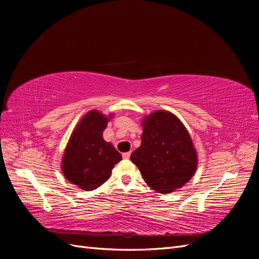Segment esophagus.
Wrapping results in <instances>:
<instances>
[{
  "label": "esophagus",
  "instance_id": "esophagus-1",
  "mask_svg": "<svg viewBox=\"0 0 259 259\" xmlns=\"http://www.w3.org/2000/svg\"><path fill=\"white\" fill-rule=\"evenodd\" d=\"M122 156H123V159H130V156H131V151H128V152H124V153L122 154Z\"/></svg>",
  "mask_w": 259,
  "mask_h": 259
}]
</instances>
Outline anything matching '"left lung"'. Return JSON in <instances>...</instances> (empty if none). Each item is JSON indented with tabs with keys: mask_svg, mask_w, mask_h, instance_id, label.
I'll return each instance as SVG.
<instances>
[{
	"mask_svg": "<svg viewBox=\"0 0 259 259\" xmlns=\"http://www.w3.org/2000/svg\"><path fill=\"white\" fill-rule=\"evenodd\" d=\"M143 128L142 145L132 153V162L156 192L182 188L198 166V154L185 125L175 114L156 110L144 117Z\"/></svg>",
	"mask_w": 259,
	"mask_h": 259,
	"instance_id": "obj_1",
	"label": "left lung"
}]
</instances>
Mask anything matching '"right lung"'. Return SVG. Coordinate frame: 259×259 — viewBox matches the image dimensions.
<instances>
[{
  "label": "right lung",
  "mask_w": 259,
  "mask_h": 259,
  "mask_svg": "<svg viewBox=\"0 0 259 259\" xmlns=\"http://www.w3.org/2000/svg\"><path fill=\"white\" fill-rule=\"evenodd\" d=\"M112 117L97 110L86 113L70 136L61 161V170L70 183L86 191L97 189L110 178L122 160L116 149L104 140L103 133Z\"/></svg>",
  "instance_id": "right-lung-1"
}]
</instances>
